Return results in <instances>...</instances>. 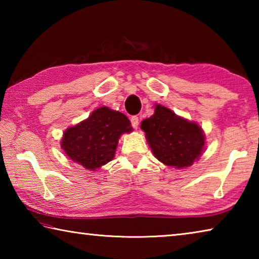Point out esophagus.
Listing matches in <instances>:
<instances>
[{"mask_svg":"<svg viewBox=\"0 0 259 259\" xmlns=\"http://www.w3.org/2000/svg\"><path fill=\"white\" fill-rule=\"evenodd\" d=\"M138 124H139L138 116H133V117H131V125H133L135 129L138 128Z\"/></svg>","mask_w":259,"mask_h":259,"instance_id":"1","label":"esophagus"}]
</instances>
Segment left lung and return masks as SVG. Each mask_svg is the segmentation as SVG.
<instances>
[{
  "label": "left lung",
  "mask_w": 259,
  "mask_h": 259,
  "mask_svg": "<svg viewBox=\"0 0 259 259\" xmlns=\"http://www.w3.org/2000/svg\"><path fill=\"white\" fill-rule=\"evenodd\" d=\"M140 128L153 154L165 165L190 166L202 154L205 137L201 126L161 105H156L154 114L144 120Z\"/></svg>",
  "instance_id": "1"
}]
</instances>
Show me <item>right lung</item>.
<instances>
[{
	"label": "right lung",
	"mask_w": 259,
	"mask_h": 259,
	"mask_svg": "<svg viewBox=\"0 0 259 259\" xmlns=\"http://www.w3.org/2000/svg\"><path fill=\"white\" fill-rule=\"evenodd\" d=\"M131 131L123 113L103 106L65 131L61 148L69 159L93 171L113 160L121 135Z\"/></svg>",
	"instance_id": "1"
}]
</instances>
